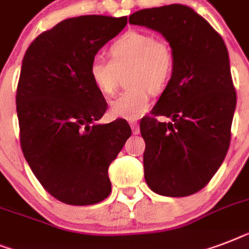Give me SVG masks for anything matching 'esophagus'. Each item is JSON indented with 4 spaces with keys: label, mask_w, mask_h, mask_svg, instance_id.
<instances>
[{
    "label": "esophagus",
    "mask_w": 249,
    "mask_h": 249,
    "mask_svg": "<svg viewBox=\"0 0 249 249\" xmlns=\"http://www.w3.org/2000/svg\"><path fill=\"white\" fill-rule=\"evenodd\" d=\"M130 128H132L133 130V134H140V124L137 123V121H132L130 123Z\"/></svg>",
    "instance_id": "34e87169"
}]
</instances>
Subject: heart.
I'll return each instance as SVG.
<instances>
[{
    "label": "heart",
    "mask_w": 249,
    "mask_h": 249,
    "mask_svg": "<svg viewBox=\"0 0 249 249\" xmlns=\"http://www.w3.org/2000/svg\"><path fill=\"white\" fill-rule=\"evenodd\" d=\"M109 59L94 58L90 62L91 83L102 94L116 89L119 71L129 67L126 81L130 88L117 94L109 103L113 117L137 120L151 106V91L159 93L168 85L174 70L173 49L165 40L132 29L117 37L108 48Z\"/></svg>",
    "instance_id": "obj_1"
}]
</instances>
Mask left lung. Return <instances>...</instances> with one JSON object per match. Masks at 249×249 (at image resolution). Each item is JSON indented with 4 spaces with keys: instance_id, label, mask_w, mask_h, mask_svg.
<instances>
[{
    "instance_id": "left-lung-1",
    "label": "left lung",
    "mask_w": 249,
    "mask_h": 249,
    "mask_svg": "<svg viewBox=\"0 0 249 249\" xmlns=\"http://www.w3.org/2000/svg\"><path fill=\"white\" fill-rule=\"evenodd\" d=\"M129 23L160 32L174 53L173 75L140 124L144 179L164 196L193 195L212 179L230 146L236 93L228 49L189 6L140 10ZM159 116L172 123H161Z\"/></svg>"
}]
</instances>
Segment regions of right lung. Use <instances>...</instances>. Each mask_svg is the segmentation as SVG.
<instances>
[{
  "mask_svg": "<svg viewBox=\"0 0 249 249\" xmlns=\"http://www.w3.org/2000/svg\"><path fill=\"white\" fill-rule=\"evenodd\" d=\"M126 23V17L70 18L37 36L23 58L17 89L21 151L42 187L66 204L108 196V166L132 134L124 119L98 123L107 102L89 76L98 50Z\"/></svg>",
  "mask_w": 249,
  "mask_h": 249,
  "instance_id": "add662e5",
  "label": "right lung"
}]
</instances>
